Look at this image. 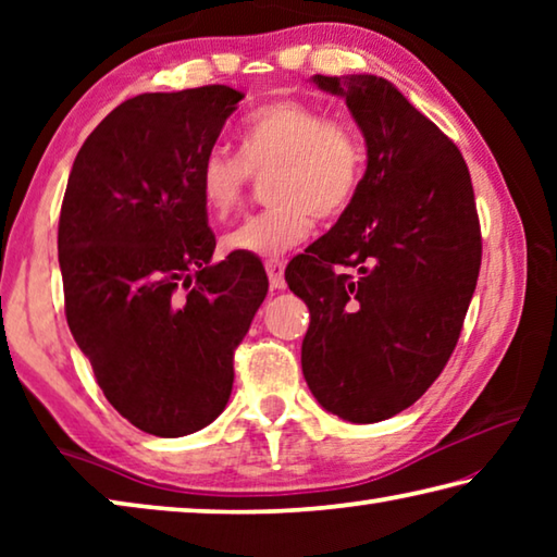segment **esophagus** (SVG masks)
<instances>
[{
    "label": "esophagus",
    "instance_id": "1",
    "mask_svg": "<svg viewBox=\"0 0 557 557\" xmlns=\"http://www.w3.org/2000/svg\"><path fill=\"white\" fill-rule=\"evenodd\" d=\"M265 270L270 277V289H285V265L280 260H268Z\"/></svg>",
    "mask_w": 557,
    "mask_h": 557
}]
</instances>
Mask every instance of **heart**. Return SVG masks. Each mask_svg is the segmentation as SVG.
I'll list each match as a JSON object with an SVG mask.
<instances>
[{
	"label": "heart",
	"instance_id": "obj_1",
	"mask_svg": "<svg viewBox=\"0 0 557 557\" xmlns=\"http://www.w3.org/2000/svg\"><path fill=\"white\" fill-rule=\"evenodd\" d=\"M240 157L211 149L199 169V196L225 221L245 201L252 176H268L270 209L223 235L235 256L272 260L297 248L322 221L338 219L363 182L366 149L351 127L301 100H272L238 132Z\"/></svg>",
	"mask_w": 557,
	"mask_h": 557
}]
</instances>
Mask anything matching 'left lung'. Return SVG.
<instances>
[{
  "label": "left lung",
  "instance_id": "obj_1",
  "mask_svg": "<svg viewBox=\"0 0 557 557\" xmlns=\"http://www.w3.org/2000/svg\"><path fill=\"white\" fill-rule=\"evenodd\" d=\"M312 81L346 100L369 164L354 203L285 277L312 317L301 342L309 391L366 425L410 408L447 366L482 231L465 157L393 83L369 73Z\"/></svg>",
  "mask_w": 557,
  "mask_h": 557
}]
</instances>
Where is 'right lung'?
Wrapping results in <instances>:
<instances>
[{
    "instance_id": "add662e5",
    "label": "right lung",
    "mask_w": 557,
    "mask_h": 557,
    "mask_svg": "<svg viewBox=\"0 0 557 557\" xmlns=\"http://www.w3.org/2000/svg\"><path fill=\"white\" fill-rule=\"evenodd\" d=\"M245 96L145 92L75 157L59 221L65 319L112 408L157 437L219 418L233 354L268 295L250 256L211 262L199 169Z\"/></svg>"
}]
</instances>
